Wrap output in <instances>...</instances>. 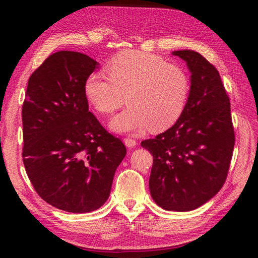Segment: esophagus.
<instances>
[{
    "label": "esophagus",
    "mask_w": 258,
    "mask_h": 258,
    "mask_svg": "<svg viewBox=\"0 0 258 258\" xmlns=\"http://www.w3.org/2000/svg\"><path fill=\"white\" fill-rule=\"evenodd\" d=\"M124 143H125V146L127 147V148H133V147L137 146V140L131 139V138H125L124 139Z\"/></svg>",
    "instance_id": "esophagus-1"
}]
</instances>
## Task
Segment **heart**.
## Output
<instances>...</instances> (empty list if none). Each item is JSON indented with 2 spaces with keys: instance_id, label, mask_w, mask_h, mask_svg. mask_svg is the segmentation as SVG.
I'll return each mask as SVG.
<instances>
[{
  "instance_id": "1",
  "label": "heart",
  "mask_w": 258,
  "mask_h": 258,
  "mask_svg": "<svg viewBox=\"0 0 258 258\" xmlns=\"http://www.w3.org/2000/svg\"><path fill=\"white\" fill-rule=\"evenodd\" d=\"M108 77L92 74L84 85L86 98L99 112L109 115L130 102L113 117L116 132L164 131L180 118L190 95V78L180 64L142 51H124L107 66Z\"/></svg>"
}]
</instances>
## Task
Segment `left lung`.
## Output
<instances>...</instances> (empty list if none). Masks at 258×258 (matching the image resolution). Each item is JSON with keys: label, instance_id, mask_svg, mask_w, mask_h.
I'll use <instances>...</instances> for the list:
<instances>
[{"label": "left lung", "instance_id": "obj_1", "mask_svg": "<svg viewBox=\"0 0 258 258\" xmlns=\"http://www.w3.org/2000/svg\"><path fill=\"white\" fill-rule=\"evenodd\" d=\"M191 72L186 107L171 128L141 146L154 156L149 189L167 211L187 212L225 183L234 147L230 99L217 69L191 50L174 51Z\"/></svg>", "mask_w": 258, "mask_h": 258}]
</instances>
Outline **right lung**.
I'll return each instance as SVG.
<instances>
[{
	"label": "right lung",
	"instance_id": "right-lung-1",
	"mask_svg": "<svg viewBox=\"0 0 258 258\" xmlns=\"http://www.w3.org/2000/svg\"><path fill=\"white\" fill-rule=\"evenodd\" d=\"M98 62L74 51L51 54L30 75L23 104V161L35 191L69 213H89L110 195L126 155L89 110L84 85Z\"/></svg>",
	"mask_w": 258,
	"mask_h": 258
}]
</instances>
